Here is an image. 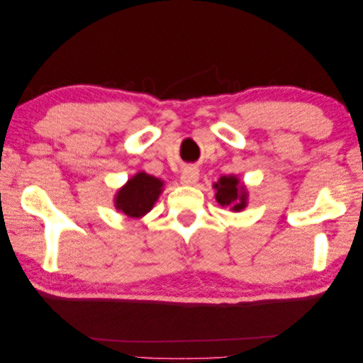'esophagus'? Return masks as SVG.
<instances>
[{"instance_id":"obj_1","label":"esophagus","mask_w":363,"mask_h":363,"mask_svg":"<svg viewBox=\"0 0 363 363\" xmlns=\"http://www.w3.org/2000/svg\"><path fill=\"white\" fill-rule=\"evenodd\" d=\"M199 180V170L193 167V165H188V167L183 169L182 172V177H180V182L183 185H194L196 182Z\"/></svg>"}]
</instances>
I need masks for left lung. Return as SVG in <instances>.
I'll list each match as a JSON object with an SVG mask.
<instances>
[{
	"mask_svg": "<svg viewBox=\"0 0 363 363\" xmlns=\"http://www.w3.org/2000/svg\"><path fill=\"white\" fill-rule=\"evenodd\" d=\"M238 183L240 180L236 177H222L218 183L213 185V188L217 189L216 198L218 204L233 206V211H241L246 206V194L240 193Z\"/></svg>",
	"mask_w": 363,
	"mask_h": 363,
	"instance_id": "obj_1",
	"label": "left lung"
}]
</instances>
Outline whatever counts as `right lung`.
<instances>
[{
  "mask_svg": "<svg viewBox=\"0 0 363 363\" xmlns=\"http://www.w3.org/2000/svg\"><path fill=\"white\" fill-rule=\"evenodd\" d=\"M162 185L164 183L156 177L140 172L118 191L116 198L117 209L128 217H143L152 209L157 196L162 191Z\"/></svg>",
  "mask_w": 363,
  "mask_h": 363,
  "instance_id": "add662e5",
  "label": "right lung"
}]
</instances>
